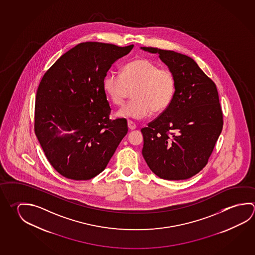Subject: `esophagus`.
I'll use <instances>...</instances> for the list:
<instances>
[{
    "instance_id": "34e87169",
    "label": "esophagus",
    "mask_w": 255,
    "mask_h": 255,
    "mask_svg": "<svg viewBox=\"0 0 255 255\" xmlns=\"http://www.w3.org/2000/svg\"><path fill=\"white\" fill-rule=\"evenodd\" d=\"M128 127H129V129H136V125L134 124L133 122L132 121H128Z\"/></svg>"
}]
</instances>
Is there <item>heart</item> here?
<instances>
[{
	"label": "heart",
	"instance_id": "b5f03b06",
	"mask_svg": "<svg viewBox=\"0 0 255 255\" xmlns=\"http://www.w3.org/2000/svg\"><path fill=\"white\" fill-rule=\"evenodd\" d=\"M104 91L116 106H121L132 90L133 99L117 112V117L142 119L164 112L174 99L175 78L169 69L148 59L138 58L125 65L122 73L109 72Z\"/></svg>",
	"mask_w": 255,
	"mask_h": 255
}]
</instances>
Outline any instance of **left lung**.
Returning a JSON list of instances; mask_svg holds the SVG:
<instances>
[{"mask_svg":"<svg viewBox=\"0 0 255 255\" xmlns=\"http://www.w3.org/2000/svg\"><path fill=\"white\" fill-rule=\"evenodd\" d=\"M140 48L158 54L175 78L169 107L141 129L143 157L160 178H190L207 165L223 128L217 87L187 55L154 47Z\"/></svg>","mask_w":255,"mask_h":255,"instance_id":"1","label":"left lung"}]
</instances>
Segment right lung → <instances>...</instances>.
I'll return each instance as SVG.
<instances>
[{"label":"right lung","mask_w":255,"mask_h":255,"mask_svg":"<svg viewBox=\"0 0 255 255\" xmlns=\"http://www.w3.org/2000/svg\"><path fill=\"white\" fill-rule=\"evenodd\" d=\"M133 45L81 43L45 72L36 91L35 133L54 169L66 178L100 174L127 134L124 118L110 120L103 81Z\"/></svg>","instance_id":"right-lung-1"}]
</instances>
